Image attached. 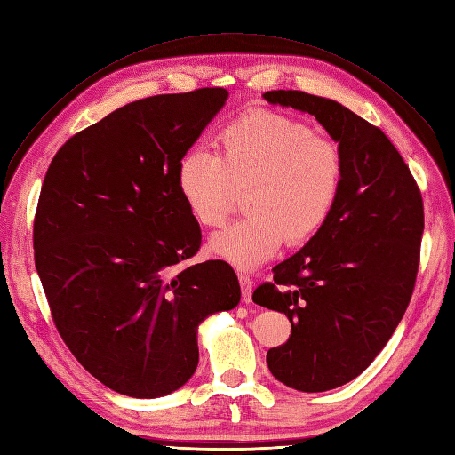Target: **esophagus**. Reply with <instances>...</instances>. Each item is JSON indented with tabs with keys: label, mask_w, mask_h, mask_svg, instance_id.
Wrapping results in <instances>:
<instances>
[{
	"label": "esophagus",
	"mask_w": 455,
	"mask_h": 455,
	"mask_svg": "<svg viewBox=\"0 0 455 455\" xmlns=\"http://www.w3.org/2000/svg\"><path fill=\"white\" fill-rule=\"evenodd\" d=\"M239 283H241V293H243V301L251 303L252 301V282L247 274H239Z\"/></svg>",
	"instance_id": "obj_1"
}]
</instances>
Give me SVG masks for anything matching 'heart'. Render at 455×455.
Returning a JSON list of instances; mask_svg holds the SVG:
<instances>
[{
	"mask_svg": "<svg viewBox=\"0 0 455 455\" xmlns=\"http://www.w3.org/2000/svg\"><path fill=\"white\" fill-rule=\"evenodd\" d=\"M336 140L315 135L301 119L249 112L218 132V154L185 152L177 189L204 228H218L245 191L247 214L212 237V251L239 268L274 257L285 241L303 245L326 226L346 183Z\"/></svg>",
	"mask_w": 455,
	"mask_h": 455,
	"instance_id": "b5f03b06",
	"label": "heart"
}]
</instances>
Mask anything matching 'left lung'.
<instances>
[{"label": "left lung", "instance_id": "1", "mask_svg": "<svg viewBox=\"0 0 455 455\" xmlns=\"http://www.w3.org/2000/svg\"><path fill=\"white\" fill-rule=\"evenodd\" d=\"M264 98L315 116L346 156V183L326 226L252 293L291 323L290 339L266 353L270 372L299 392L334 390L369 367L407 311L423 196L390 139L346 106L301 91Z\"/></svg>", "mask_w": 455, "mask_h": 455}]
</instances>
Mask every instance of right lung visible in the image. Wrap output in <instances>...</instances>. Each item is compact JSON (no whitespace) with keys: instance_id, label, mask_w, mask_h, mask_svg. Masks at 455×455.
<instances>
[{"instance_id":"obj_1","label":"right lung","mask_w":455,"mask_h":455,"mask_svg":"<svg viewBox=\"0 0 455 455\" xmlns=\"http://www.w3.org/2000/svg\"><path fill=\"white\" fill-rule=\"evenodd\" d=\"M226 100L220 86L137 100L73 135L44 177L32 243L53 324L114 392L181 387L198 324L241 299L228 262H189L203 235L177 189V164Z\"/></svg>"}]
</instances>
